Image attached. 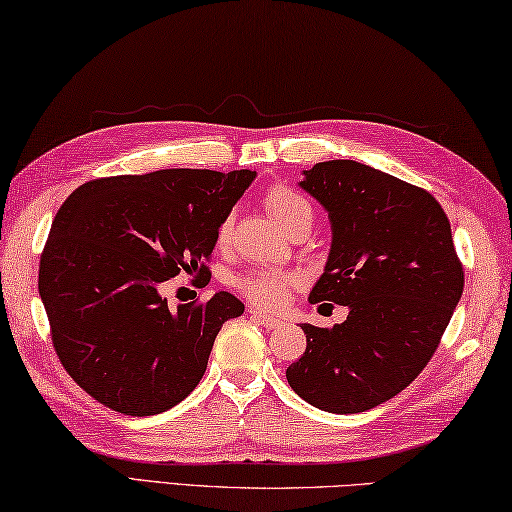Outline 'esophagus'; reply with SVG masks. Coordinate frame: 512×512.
<instances>
[{
  "instance_id": "obj_1",
  "label": "esophagus",
  "mask_w": 512,
  "mask_h": 512,
  "mask_svg": "<svg viewBox=\"0 0 512 512\" xmlns=\"http://www.w3.org/2000/svg\"><path fill=\"white\" fill-rule=\"evenodd\" d=\"M250 318L262 324V327H266V329H280V327H284V322L280 318H275V315L264 313V311H259V309H250Z\"/></svg>"
}]
</instances>
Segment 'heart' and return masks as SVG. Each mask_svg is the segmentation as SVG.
Instances as JSON below:
<instances>
[{
	"label": "heart",
	"instance_id": "1",
	"mask_svg": "<svg viewBox=\"0 0 512 512\" xmlns=\"http://www.w3.org/2000/svg\"><path fill=\"white\" fill-rule=\"evenodd\" d=\"M264 206L288 235H291L295 228L313 226V206L300 192L288 188V185H273L271 190H266ZM230 232L232 221L230 217H226L217 230L219 246L228 244ZM235 284L250 302H255L259 306H277L282 304L288 288L293 286V277L277 271H248L244 275H239Z\"/></svg>",
	"mask_w": 512,
	"mask_h": 512
}]
</instances>
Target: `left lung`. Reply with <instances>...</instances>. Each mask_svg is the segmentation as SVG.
Masks as SVG:
<instances>
[{
  "mask_svg": "<svg viewBox=\"0 0 512 512\" xmlns=\"http://www.w3.org/2000/svg\"><path fill=\"white\" fill-rule=\"evenodd\" d=\"M300 188L331 221L309 300L349 315L331 329L302 324L306 351L286 380L318 410L367 412L421 374L461 300L450 221L430 192L358 161L315 163Z\"/></svg>",
  "mask_w": 512,
  "mask_h": 512,
  "instance_id": "8db88e82",
  "label": "left lung"
}]
</instances>
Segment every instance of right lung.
I'll return each mask as SVG.
<instances>
[{
  "label": "right lung",
  "instance_id": "add662e5",
  "mask_svg": "<svg viewBox=\"0 0 512 512\" xmlns=\"http://www.w3.org/2000/svg\"><path fill=\"white\" fill-rule=\"evenodd\" d=\"M253 179L183 167L107 176L62 203L37 288L60 362L98 403L152 416L199 385L219 329L244 304L219 291L170 309L161 284L208 271L219 224Z\"/></svg>",
  "mask_w": 512,
  "mask_h": 512
}]
</instances>
